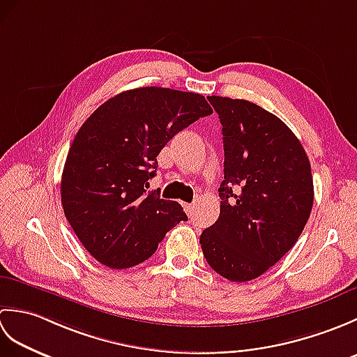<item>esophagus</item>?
<instances>
[{
  "label": "esophagus",
  "mask_w": 357,
  "mask_h": 357,
  "mask_svg": "<svg viewBox=\"0 0 357 357\" xmlns=\"http://www.w3.org/2000/svg\"><path fill=\"white\" fill-rule=\"evenodd\" d=\"M184 210L188 216H192L195 213V204H184Z\"/></svg>",
  "instance_id": "1"
}]
</instances>
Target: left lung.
Segmentation results:
<instances>
[{
	"label": "left lung",
	"mask_w": 357,
	"mask_h": 357,
	"mask_svg": "<svg viewBox=\"0 0 357 357\" xmlns=\"http://www.w3.org/2000/svg\"><path fill=\"white\" fill-rule=\"evenodd\" d=\"M222 124L221 213L199 242L218 275L247 282L296 241L313 207V178L301 141L278 116L245 100L207 96Z\"/></svg>",
	"instance_id": "8db88e82"
}]
</instances>
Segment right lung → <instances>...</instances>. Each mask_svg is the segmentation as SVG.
Returning <instances> with one entry per match:
<instances>
[{"instance_id": "right-lung-1", "label": "right lung", "mask_w": 357, "mask_h": 357, "mask_svg": "<svg viewBox=\"0 0 357 357\" xmlns=\"http://www.w3.org/2000/svg\"><path fill=\"white\" fill-rule=\"evenodd\" d=\"M211 113L199 93L139 87L110 98L81 126L64 164L61 202L98 262L118 270L138 265L187 221L176 201L147 192L149 179L165 144Z\"/></svg>"}]
</instances>
